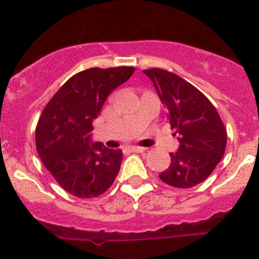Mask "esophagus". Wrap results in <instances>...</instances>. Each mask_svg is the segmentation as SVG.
<instances>
[{
  "mask_svg": "<svg viewBox=\"0 0 259 259\" xmlns=\"http://www.w3.org/2000/svg\"><path fill=\"white\" fill-rule=\"evenodd\" d=\"M130 150L134 151V153H144L146 148H143V146H130Z\"/></svg>",
  "mask_w": 259,
  "mask_h": 259,
  "instance_id": "obj_1",
  "label": "esophagus"
}]
</instances>
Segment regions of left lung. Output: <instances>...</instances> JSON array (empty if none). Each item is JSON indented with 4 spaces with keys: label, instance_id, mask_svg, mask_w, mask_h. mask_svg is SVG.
Instances as JSON below:
<instances>
[{
    "label": "left lung",
    "instance_id": "1",
    "mask_svg": "<svg viewBox=\"0 0 259 259\" xmlns=\"http://www.w3.org/2000/svg\"><path fill=\"white\" fill-rule=\"evenodd\" d=\"M143 72L153 81L168 110L170 129L179 135L178 151L170 153V165L159 178L176 188L195 187L210 176L224 155L226 126L207 96L187 80L156 67Z\"/></svg>",
    "mask_w": 259,
    "mask_h": 259
}]
</instances>
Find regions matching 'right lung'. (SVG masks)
<instances>
[{
  "mask_svg": "<svg viewBox=\"0 0 259 259\" xmlns=\"http://www.w3.org/2000/svg\"><path fill=\"white\" fill-rule=\"evenodd\" d=\"M135 69L91 67L70 77L44 109L36 126V149L62 189L77 198L104 194L120 170L122 151L101 143L90 145L93 120L109 94Z\"/></svg>",
  "mask_w": 259,
  "mask_h": 259,
  "instance_id": "obj_1",
  "label": "right lung"
}]
</instances>
